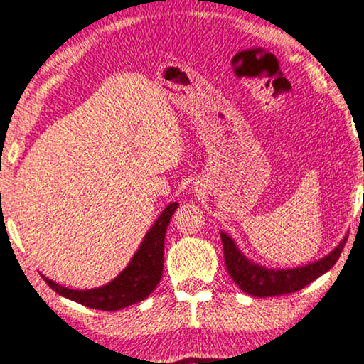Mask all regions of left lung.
<instances>
[{
  "mask_svg": "<svg viewBox=\"0 0 364 364\" xmlns=\"http://www.w3.org/2000/svg\"><path fill=\"white\" fill-rule=\"evenodd\" d=\"M220 237L222 246H224L225 266L232 279L239 284L240 290L257 299L284 295V293L299 291L307 287L336 264L348 240V237H344L331 254L307 266H299L293 269H268L249 261L225 232H220Z\"/></svg>",
  "mask_w": 364,
  "mask_h": 364,
  "instance_id": "obj_1",
  "label": "left lung"
}]
</instances>
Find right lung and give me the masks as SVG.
Listing matches in <instances>:
<instances>
[{"label": "right lung", "instance_id": "1", "mask_svg": "<svg viewBox=\"0 0 364 364\" xmlns=\"http://www.w3.org/2000/svg\"><path fill=\"white\" fill-rule=\"evenodd\" d=\"M176 208L178 203L173 201L163 210L154 225L149 229L129 266L110 283L93 288V290H71V288L60 287L46 277L43 279L55 293L90 309L115 312V310L125 309L129 305L139 304L154 291L163 277L166 230H168L169 220Z\"/></svg>", "mask_w": 364, "mask_h": 364}]
</instances>
